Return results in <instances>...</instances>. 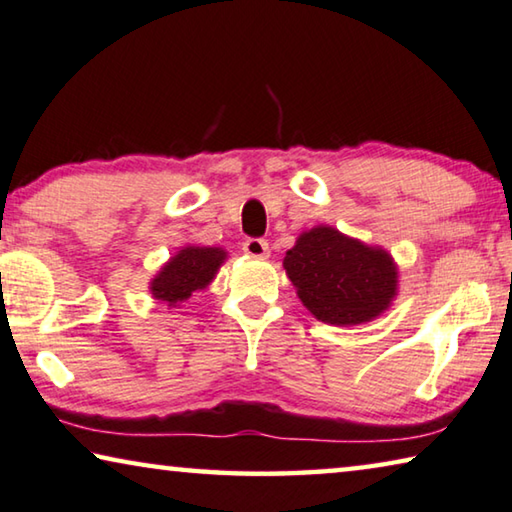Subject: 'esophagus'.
Segmentation results:
<instances>
[{
    "instance_id": "obj_1",
    "label": "esophagus",
    "mask_w": 512,
    "mask_h": 512,
    "mask_svg": "<svg viewBox=\"0 0 512 512\" xmlns=\"http://www.w3.org/2000/svg\"><path fill=\"white\" fill-rule=\"evenodd\" d=\"M242 249H245V254L254 256V258H265L270 254V245H267V240L263 238H247L242 242Z\"/></svg>"
}]
</instances>
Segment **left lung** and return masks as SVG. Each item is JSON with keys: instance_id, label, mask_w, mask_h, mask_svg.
Segmentation results:
<instances>
[{"instance_id": "1", "label": "left lung", "mask_w": 512, "mask_h": 512, "mask_svg": "<svg viewBox=\"0 0 512 512\" xmlns=\"http://www.w3.org/2000/svg\"><path fill=\"white\" fill-rule=\"evenodd\" d=\"M283 267L308 311L333 326L374 320L397 292L390 254L342 236L331 226L301 233Z\"/></svg>"}]
</instances>
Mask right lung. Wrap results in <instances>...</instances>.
Returning a JSON list of instances; mask_svg holds the SVG:
<instances>
[{
  "label": "right lung",
  "instance_id": "1",
  "mask_svg": "<svg viewBox=\"0 0 512 512\" xmlns=\"http://www.w3.org/2000/svg\"><path fill=\"white\" fill-rule=\"evenodd\" d=\"M224 251L215 247H186L167 263L152 281V295L167 306L188 299L192 292L204 290L213 281Z\"/></svg>",
  "mask_w": 512,
  "mask_h": 512
}]
</instances>
